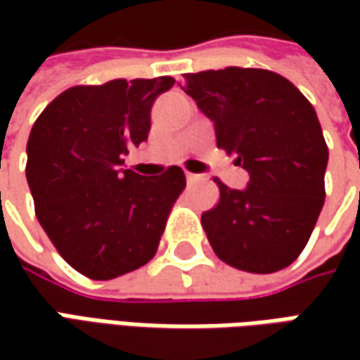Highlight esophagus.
Returning <instances> with one entry per match:
<instances>
[{
	"mask_svg": "<svg viewBox=\"0 0 360 360\" xmlns=\"http://www.w3.org/2000/svg\"><path fill=\"white\" fill-rule=\"evenodd\" d=\"M186 180H188V184H194V182H196V180H198V174L186 172Z\"/></svg>",
	"mask_w": 360,
	"mask_h": 360,
	"instance_id": "34e87169",
	"label": "esophagus"
}]
</instances>
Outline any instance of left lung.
<instances>
[{
    "mask_svg": "<svg viewBox=\"0 0 360 360\" xmlns=\"http://www.w3.org/2000/svg\"><path fill=\"white\" fill-rule=\"evenodd\" d=\"M182 90L250 176L244 190L216 180L220 200L202 214L216 256L256 274L288 266L325 204L328 148L314 108L286 77L255 68L186 74Z\"/></svg>",
    "mask_w": 360,
    "mask_h": 360,
    "instance_id": "left-lung-1",
    "label": "left lung"
}]
</instances>
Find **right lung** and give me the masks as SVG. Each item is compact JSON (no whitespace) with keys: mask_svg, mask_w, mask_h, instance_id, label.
I'll return each instance as SVG.
<instances>
[{"mask_svg":"<svg viewBox=\"0 0 360 360\" xmlns=\"http://www.w3.org/2000/svg\"><path fill=\"white\" fill-rule=\"evenodd\" d=\"M174 77L112 79L60 94L35 120L25 176L35 216L63 260L94 281L144 266L156 255L186 176L124 168L131 146L148 140L150 110Z\"/></svg>","mask_w":360,"mask_h":360,"instance_id":"obj_1","label":"right lung"}]
</instances>
